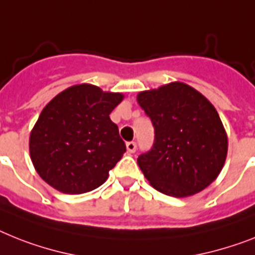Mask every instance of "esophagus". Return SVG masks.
Wrapping results in <instances>:
<instances>
[{"instance_id": "obj_1", "label": "esophagus", "mask_w": 255, "mask_h": 255, "mask_svg": "<svg viewBox=\"0 0 255 255\" xmlns=\"http://www.w3.org/2000/svg\"><path fill=\"white\" fill-rule=\"evenodd\" d=\"M126 148H128V152H130V153L135 152L136 143L135 142H128L126 143Z\"/></svg>"}]
</instances>
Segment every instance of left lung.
Listing matches in <instances>:
<instances>
[{"label":"left lung","mask_w":255,"mask_h":255,"mask_svg":"<svg viewBox=\"0 0 255 255\" xmlns=\"http://www.w3.org/2000/svg\"><path fill=\"white\" fill-rule=\"evenodd\" d=\"M136 100L155 129L152 148L138 157L151 186L182 198L215 181L228 151L226 129L215 107L181 82L139 92Z\"/></svg>","instance_id":"obj_1"}]
</instances>
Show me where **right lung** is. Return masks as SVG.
<instances>
[{
  "label": "right lung",
  "instance_id": "1",
  "mask_svg": "<svg viewBox=\"0 0 255 255\" xmlns=\"http://www.w3.org/2000/svg\"><path fill=\"white\" fill-rule=\"evenodd\" d=\"M123 99V94L87 83L52 99L29 135V155L40 177L65 194H82L104 184L126 151L109 119Z\"/></svg>",
  "mask_w": 255,
  "mask_h": 255
}]
</instances>
